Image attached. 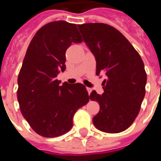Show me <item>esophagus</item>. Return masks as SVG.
Wrapping results in <instances>:
<instances>
[{"label":"esophagus","instance_id":"obj_1","mask_svg":"<svg viewBox=\"0 0 161 161\" xmlns=\"http://www.w3.org/2000/svg\"><path fill=\"white\" fill-rule=\"evenodd\" d=\"M87 90H88V94H90L91 92H92V88H87Z\"/></svg>","mask_w":161,"mask_h":161}]
</instances>
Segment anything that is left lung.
I'll use <instances>...</instances> for the list:
<instances>
[{
	"label": "left lung",
	"instance_id": "1",
	"mask_svg": "<svg viewBox=\"0 0 161 161\" xmlns=\"http://www.w3.org/2000/svg\"><path fill=\"white\" fill-rule=\"evenodd\" d=\"M96 60V74L104 73L103 93L93 90L90 99L99 103L93 118L98 130L106 133L127 130L137 117L145 95L147 81L140 54L126 37L114 27L103 23L78 25Z\"/></svg>",
	"mask_w": 161,
	"mask_h": 161
}]
</instances>
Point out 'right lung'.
I'll use <instances>...</instances> for the list:
<instances>
[{"label": "right lung", "instance_id": "right-lung-1", "mask_svg": "<svg viewBox=\"0 0 161 161\" xmlns=\"http://www.w3.org/2000/svg\"><path fill=\"white\" fill-rule=\"evenodd\" d=\"M82 42L76 24L58 21L39 29L29 44L17 79V99L23 117L41 136L68 132L76 111L89 101L83 84L61 86L56 78L66 69L67 49Z\"/></svg>", "mask_w": 161, "mask_h": 161}]
</instances>
